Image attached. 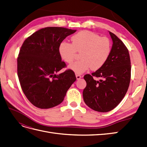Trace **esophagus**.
Returning <instances> with one entry per match:
<instances>
[{"label": "esophagus", "instance_id": "1", "mask_svg": "<svg viewBox=\"0 0 147 147\" xmlns=\"http://www.w3.org/2000/svg\"><path fill=\"white\" fill-rule=\"evenodd\" d=\"M76 78H77V80H80L82 78V76H81V75H76Z\"/></svg>", "mask_w": 147, "mask_h": 147}]
</instances>
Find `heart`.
<instances>
[{
  "instance_id": "obj_1",
  "label": "heart",
  "mask_w": 147,
  "mask_h": 147,
  "mask_svg": "<svg viewBox=\"0 0 147 147\" xmlns=\"http://www.w3.org/2000/svg\"><path fill=\"white\" fill-rule=\"evenodd\" d=\"M72 44L63 42L59 47V55L65 63H72L77 53L80 61L71 64L69 69L77 74L89 69L97 70L103 66L110 56L112 44L107 37H100L89 30H82L71 37Z\"/></svg>"
}]
</instances>
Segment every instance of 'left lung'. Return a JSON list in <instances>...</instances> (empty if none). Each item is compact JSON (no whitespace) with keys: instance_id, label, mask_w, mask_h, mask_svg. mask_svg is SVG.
Instances as JSON below:
<instances>
[{"instance_id":"obj_1","label":"left lung","mask_w":147,"mask_h":147,"mask_svg":"<svg viewBox=\"0 0 147 147\" xmlns=\"http://www.w3.org/2000/svg\"><path fill=\"white\" fill-rule=\"evenodd\" d=\"M113 45L107 61L102 67L84 79L86 86L83 91L85 104L97 112H107L121 102L131 80V65L127 48L116 35L109 32ZM100 78L99 81L94 79Z\"/></svg>"}]
</instances>
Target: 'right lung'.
I'll use <instances>...</instances> for the list:
<instances>
[{
    "label": "right lung",
    "instance_id": "add662e5",
    "mask_svg": "<svg viewBox=\"0 0 147 147\" xmlns=\"http://www.w3.org/2000/svg\"><path fill=\"white\" fill-rule=\"evenodd\" d=\"M76 32L61 27L42 28L26 38L17 59V72L21 87L31 104L47 109L60 104L76 80L74 71L66 70L59 53L61 42Z\"/></svg>",
    "mask_w": 147,
    "mask_h": 147
}]
</instances>
